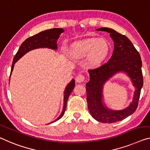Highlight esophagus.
<instances>
[{
	"instance_id": "obj_1",
	"label": "esophagus",
	"mask_w": 150,
	"mask_h": 150,
	"mask_svg": "<svg viewBox=\"0 0 150 150\" xmlns=\"http://www.w3.org/2000/svg\"><path fill=\"white\" fill-rule=\"evenodd\" d=\"M84 80V76L82 74L78 75L76 78V82H82Z\"/></svg>"
}]
</instances>
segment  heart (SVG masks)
I'll use <instances>...</instances> for the list:
<instances>
[{
	"mask_svg": "<svg viewBox=\"0 0 150 150\" xmlns=\"http://www.w3.org/2000/svg\"><path fill=\"white\" fill-rule=\"evenodd\" d=\"M109 52V46L103 39L92 38L77 43L73 47V54L79 57L88 56L90 64L96 66L100 64Z\"/></svg>",
	"mask_w": 150,
	"mask_h": 150,
	"instance_id": "1",
	"label": "heart"
}]
</instances>
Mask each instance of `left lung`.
<instances>
[{
    "label": "left lung",
    "instance_id": "obj_1",
    "mask_svg": "<svg viewBox=\"0 0 150 150\" xmlns=\"http://www.w3.org/2000/svg\"><path fill=\"white\" fill-rule=\"evenodd\" d=\"M96 31H106L110 34L114 42L112 55L107 63L97 68L88 70L89 82L86 83L88 109L92 117L101 123H112L122 121L135 111L143 86L142 62L139 52L126 36L115 30L103 27ZM127 75L135 87L132 102L125 109H109L103 101V87L105 82L117 73Z\"/></svg>",
    "mask_w": 150,
    "mask_h": 150
}]
</instances>
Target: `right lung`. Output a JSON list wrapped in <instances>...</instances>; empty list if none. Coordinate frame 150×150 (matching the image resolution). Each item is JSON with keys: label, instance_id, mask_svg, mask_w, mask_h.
<instances>
[{"label": "right lung", "instance_id": "1", "mask_svg": "<svg viewBox=\"0 0 150 150\" xmlns=\"http://www.w3.org/2000/svg\"><path fill=\"white\" fill-rule=\"evenodd\" d=\"M64 30L62 28H54L51 29H47L45 31H41L36 35L27 38L26 40H25L21 45L17 54L14 57L13 62L12 64V68H11V75L12 73L15 64L19 59L24 56L25 54L29 51H31L33 50L38 49V48H49L54 50H56L57 49V41L58 40L59 35L62 33H63ZM75 86V80L72 79L68 83L66 86L65 91L64 93V107L62 110V113L53 122H55L59 119H61L63 116L64 112H65L66 105H67V101L69 96L72 93L74 88Z\"/></svg>", "mask_w": 150, "mask_h": 150}]
</instances>
